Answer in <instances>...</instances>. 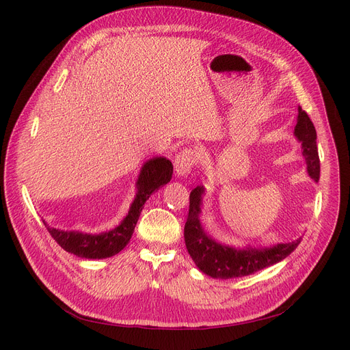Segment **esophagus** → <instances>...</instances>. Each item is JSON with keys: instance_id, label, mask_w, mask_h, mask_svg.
I'll list each match as a JSON object with an SVG mask.
<instances>
[{"instance_id": "1", "label": "esophagus", "mask_w": 350, "mask_h": 350, "mask_svg": "<svg viewBox=\"0 0 350 350\" xmlns=\"http://www.w3.org/2000/svg\"><path fill=\"white\" fill-rule=\"evenodd\" d=\"M198 160V153L194 149H185L181 150L174 160V170L177 176L187 177L191 173L193 165Z\"/></svg>"}]
</instances>
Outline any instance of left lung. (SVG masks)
<instances>
[{"instance_id":"left-lung-1","label":"left lung","mask_w":350,"mask_h":350,"mask_svg":"<svg viewBox=\"0 0 350 350\" xmlns=\"http://www.w3.org/2000/svg\"><path fill=\"white\" fill-rule=\"evenodd\" d=\"M293 135L301 142L308 174L318 183L321 164L317 146V131L314 123L301 106L298 107V119ZM204 193L206 189L203 186H197L190 193V208L185 226V241L197 268L208 277L219 280L247 277V275L285 260L299 245L302 237L286 244L271 247L247 245L244 248H235L215 241L211 235L206 232L200 219Z\"/></svg>"}]
</instances>
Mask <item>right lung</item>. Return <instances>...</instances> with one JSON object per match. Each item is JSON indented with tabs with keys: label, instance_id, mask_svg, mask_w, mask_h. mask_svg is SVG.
Here are the masks:
<instances>
[{
	"label": "right lung",
	"instance_id": "1",
	"mask_svg": "<svg viewBox=\"0 0 350 350\" xmlns=\"http://www.w3.org/2000/svg\"><path fill=\"white\" fill-rule=\"evenodd\" d=\"M173 164L165 157H153L147 160L140 169L136 181V196L126 217L120 224L109 231L89 234L77 230H59L49 227L42 219L52 238L65 251L88 260H102L120 252L131 241L143 206L149 197L172 180Z\"/></svg>",
	"mask_w": 350,
	"mask_h": 350
}]
</instances>
